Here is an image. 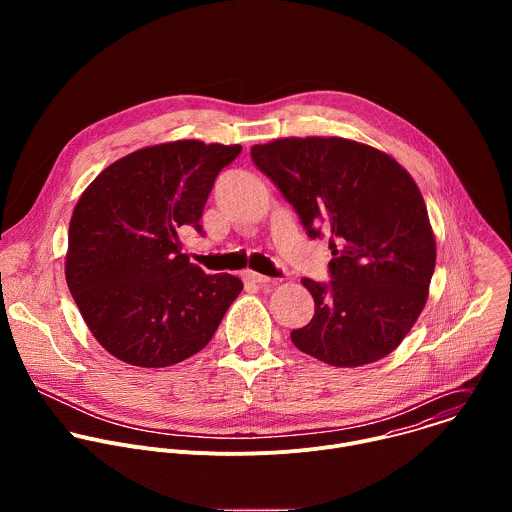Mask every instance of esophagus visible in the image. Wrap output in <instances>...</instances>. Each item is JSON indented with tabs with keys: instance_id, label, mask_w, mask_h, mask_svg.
<instances>
[{
	"instance_id": "esophagus-1",
	"label": "esophagus",
	"mask_w": 512,
	"mask_h": 512,
	"mask_svg": "<svg viewBox=\"0 0 512 512\" xmlns=\"http://www.w3.org/2000/svg\"><path fill=\"white\" fill-rule=\"evenodd\" d=\"M243 279L251 281V283H257V285H265V283L271 281L267 275H261V273H255V271H245Z\"/></svg>"
}]
</instances>
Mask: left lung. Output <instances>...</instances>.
<instances>
[{
  "instance_id": "1",
  "label": "left lung",
  "mask_w": 512,
  "mask_h": 512,
  "mask_svg": "<svg viewBox=\"0 0 512 512\" xmlns=\"http://www.w3.org/2000/svg\"><path fill=\"white\" fill-rule=\"evenodd\" d=\"M251 156L312 239L332 235V281L302 279L316 310L291 342L340 369L391 354L425 308L435 269L415 180L389 154L344 137H281Z\"/></svg>"
}]
</instances>
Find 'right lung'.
Segmentation results:
<instances>
[{
    "label": "right lung",
    "mask_w": 512,
    "mask_h": 512,
    "mask_svg": "<svg viewBox=\"0 0 512 512\" xmlns=\"http://www.w3.org/2000/svg\"><path fill=\"white\" fill-rule=\"evenodd\" d=\"M241 145L180 139L107 166L81 194L64 275L85 324L115 358L164 369L200 352L243 281L204 273L178 231L198 225L214 178Z\"/></svg>",
    "instance_id": "right-lung-1"
}]
</instances>
